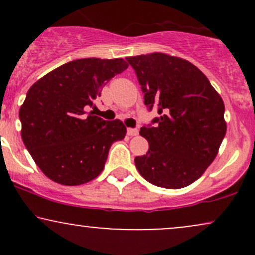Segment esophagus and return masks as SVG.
Returning a JSON list of instances; mask_svg holds the SVG:
<instances>
[{"label": "esophagus", "instance_id": "esophagus-1", "mask_svg": "<svg viewBox=\"0 0 255 255\" xmlns=\"http://www.w3.org/2000/svg\"><path fill=\"white\" fill-rule=\"evenodd\" d=\"M127 134L129 136H136L137 134H139V130L136 129V128H128L127 129Z\"/></svg>", "mask_w": 255, "mask_h": 255}]
</instances>
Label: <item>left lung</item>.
<instances>
[{
    "instance_id": "left-lung-1",
    "label": "left lung",
    "mask_w": 255,
    "mask_h": 255,
    "mask_svg": "<svg viewBox=\"0 0 255 255\" xmlns=\"http://www.w3.org/2000/svg\"><path fill=\"white\" fill-rule=\"evenodd\" d=\"M144 92L158 107L156 127L140 128L148 151L137 171L157 187L178 189L197 181L217 156L227 133L224 102L198 67L163 52L127 57Z\"/></svg>"
}]
</instances>
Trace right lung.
<instances>
[{"mask_svg": "<svg viewBox=\"0 0 255 255\" xmlns=\"http://www.w3.org/2000/svg\"><path fill=\"white\" fill-rule=\"evenodd\" d=\"M128 68L124 58H80L36 81L20 107L22 141L46 177L63 186L92 181L103 171L113 142L127 128L120 120L87 114L101 89Z\"/></svg>", "mask_w": 255, "mask_h": 255, "instance_id": "obj_1", "label": "right lung"}]
</instances>
